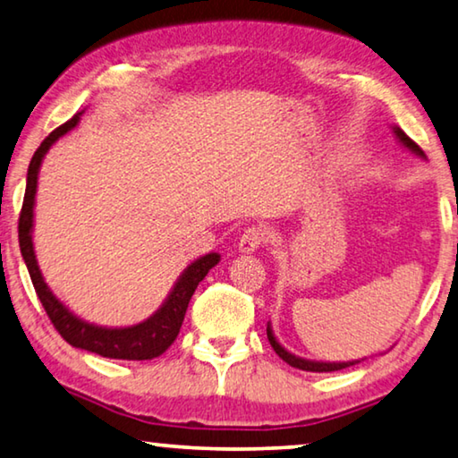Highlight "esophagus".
<instances>
[{
  "mask_svg": "<svg viewBox=\"0 0 458 458\" xmlns=\"http://www.w3.org/2000/svg\"><path fill=\"white\" fill-rule=\"evenodd\" d=\"M264 231L259 227H250L243 231V235L239 237V251L242 253H253L264 245Z\"/></svg>",
  "mask_w": 458,
  "mask_h": 458,
  "instance_id": "1",
  "label": "esophagus"
}]
</instances>
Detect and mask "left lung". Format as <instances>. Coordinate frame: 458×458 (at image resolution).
Segmentation results:
<instances>
[{
  "label": "left lung",
  "mask_w": 458,
  "mask_h": 458,
  "mask_svg": "<svg viewBox=\"0 0 458 458\" xmlns=\"http://www.w3.org/2000/svg\"><path fill=\"white\" fill-rule=\"evenodd\" d=\"M393 132H395V137L401 145L405 147V149H410L413 156H418L421 159H426V153L420 149V147L413 143V140L405 135L403 131L399 129V126H393ZM266 334H268V340H270V346L274 348V352L283 358L286 364H291L294 369H301V370H309V372H334V370H342V369H348L352 364H358L360 360H348V362H321V360H307V358H301V356H294L288 352L286 348H283V344L276 340V335L272 332V326L268 323V327H266ZM364 360V358H362Z\"/></svg>",
  "instance_id": "8db88e82"
}]
</instances>
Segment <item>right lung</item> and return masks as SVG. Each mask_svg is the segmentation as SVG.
I'll list each match as a JSON object with an SVG mask.
<instances>
[{
    "instance_id": "right-lung-1",
    "label": "right lung",
    "mask_w": 458,
    "mask_h": 458,
    "mask_svg": "<svg viewBox=\"0 0 458 458\" xmlns=\"http://www.w3.org/2000/svg\"><path fill=\"white\" fill-rule=\"evenodd\" d=\"M77 114L61 124L59 129H55L51 135L42 140L37 153L32 156L30 165H28L26 175V194H24V205L22 213H20L18 223V239H20V251L26 262L28 274H30L34 291H37L38 299L45 307L48 319L53 321V326L63 335V340L72 344L73 348H81L94 354H100L104 358H116V360H151L164 354V352L172 346L175 337L180 334L182 321H184L188 302L192 299L196 286L202 278L207 276L210 268H215L219 264L221 253L210 251L207 256L194 259L192 264H188L184 272L180 274L175 280L174 288L167 294L165 301L161 302L151 318L145 321L135 323L129 327H106V326H96L86 319L77 318L73 311H69V307L55 297L51 288L45 283V276L38 268L37 253H34V242H32V229H34V202H37V186H38V172L42 165V159L48 153V149L57 143L61 137H65L69 131H73L80 124V116Z\"/></svg>"
}]
</instances>
